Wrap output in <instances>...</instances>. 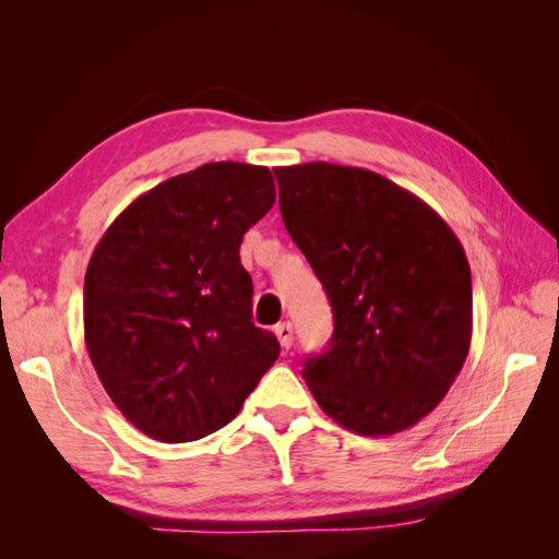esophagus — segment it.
Returning <instances> with one entry per match:
<instances>
[{
  "label": "esophagus",
  "instance_id": "1",
  "mask_svg": "<svg viewBox=\"0 0 559 559\" xmlns=\"http://www.w3.org/2000/svg\"><path fill=\"white\" fill-rule=\"evenodd\" d=\"M275 335H277L280 345L284 349H289L294 345V326H292V321H282V324H277L275 326Z\"/></svg>",
  "mask_w": 559,
  "mask_h": 559
}]
</instances>
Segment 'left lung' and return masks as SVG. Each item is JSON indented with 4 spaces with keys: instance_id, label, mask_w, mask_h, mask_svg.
Returning <instances> with one entry per match:
<instances>
[{
    "instance_id": "obj_1",
    "label": "left lung",
    "mask_w": 559,
    "mask_h": 559,
    "mask_svg": "<svg viewBox=\"0 0 559 559\" xmlns=\"http://www.w3.org/2000/svg\"><path fill=\"white\" fill-rule=\"evenodd\" d=\"M280 212L324 284L329 347L306 359L319 408L359 436L411 429L443 401L473 329L464 247L425 200L364 167H275Z\"/></svg>"
}]
</instances>
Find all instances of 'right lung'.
<instances>
[{
    "label": "right lung",
    "mask_w": 559,
    "mask_h": 559,
    "mask_svg": "<svg viewBox=\"0 0 559 559\" xmlns=\"http://www.w3.org/2000/svg\"><path fill=\"white\" fill-rule=\"evenodd\" d=\"M275 202L267 167L207 163L116 216L83 282L88 357L130 425L189 443L240 413L280 343L251 321L245 233Z\"/></svg>",
    "instance_id": "add662e5"
}]
</instances>
